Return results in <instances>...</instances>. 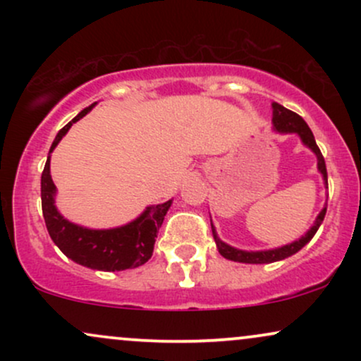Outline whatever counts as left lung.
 I'll list each match as a JSON object with an SVG mask.
<instances>
[{
	"mask_svg": "<svg viewBox=\"0 0 361 361\" xmlns=\"http://www.w3.org/2000/svg\"><path fill=\"white\" fill-rule=\"evenodd\" d=\"M271 106H273V118H271L273 128H275L276 132H287V134H292V132H293V134L299 135L302 142H304L305 146H307L310 151L316 154L317 169H319V173L322 175V180H324V183L327 185V171H326L324 157H322L321 149L317 147L312 130H310L307 123H305V120L302 118L300 115H297L295 111L285 109V106H281L280 103H273ZM326 209H327V205H324V209L319 212L316 222H314V226L310 227L307 233L302 235L300 239H297V241H293L290 244H285V246H281V247H275V250L243 251V250H238V247H233V246H229V244L221 241V238H219L217 233H215L214 226H212V234H214L215 244H217V250L224 256V258H227L231 261H238V263H251V264L275 263V261L285 259V258H288V256L295 255L297 251H300L302 247H304L305 244H307L310 239L314 238V234L317 233L319 226H321L322 221H324Z\"/></svg>",
	"mask_w": 361,
	"mask_h": 361,
	"instance_id": "obj_1",
	"label": "left lung"
}]
</instances>
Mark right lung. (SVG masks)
<instances>
[{
	"label": "right lung",
	"mask_w": 361,
	"mask_h": 361,
	"mask_svg": "<svg viewBox=\"0 0 361 361\" xmlns=\"http://www.w3.org/2000/svg\"><path fill=\"white\" fill-rule=\"evenodd\" d=\"M93 105L86 106L74 117L68 126L57 132L51 151L56 149L59 140L68 134L74 122L85 117ZM40 197H42V214L47 226L49 235L59 250L73 259L74 263L100 271H122L128 268H137L152 256L154 243L161 224L164 221L168 209L173 200L164 204L147 207L135 221L114 229H88L78 224L69 222L57 210L56 204V185L51 176V154L40 180Z\"/></svg>",
	"instance_id": "obj_1"
}]
</instances>
